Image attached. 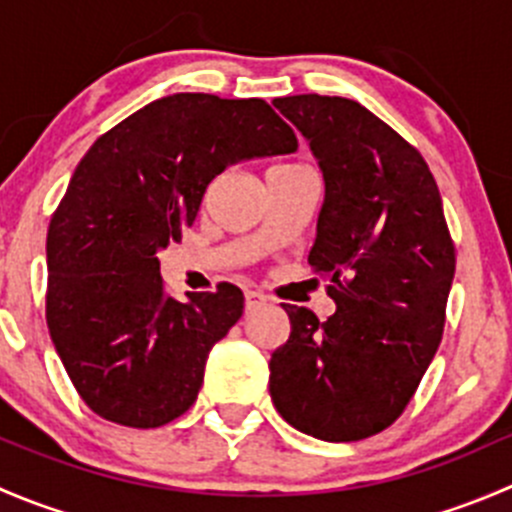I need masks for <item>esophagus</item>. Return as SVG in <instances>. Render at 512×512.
<instances>
[{
  "mask_svg": "<svg viewBox=\"0 0 512 512\" xmlns=\"http://www.w3.org/2000/svg\"><path fill=\"white\" fill-rule=\"evenodd\" d=\"M265 302H267V297L262 292H255V289H247V292H245V309H247V312H252V309H260Z\"/></svg>",
  "mask_w": 512,
  "mask_h": 512,
  "instance_id": "obj_1",
  "label": "esophagus"
}]
</instances>
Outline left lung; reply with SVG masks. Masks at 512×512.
I'll return each instance as SVG.
<instances>
[{"label":"left lung","instance_id":"left-lung-1","mask_svg":"<svg viewBox=\"0 0 512 512\" xmlns=\"http://www.w3.org/2000/svg\"><path fill=\"white\" fill-rule=\"evenodd\" d=\"M309 141L324 205L309 267L337 312L282 304L289 339L270 359V396L289 426L361 441L404 414L446 324L456 247L426 160L369 108L342 96L275 98Z\"/></svg>","mask_w":512,"mask_h":512}]
</instances>
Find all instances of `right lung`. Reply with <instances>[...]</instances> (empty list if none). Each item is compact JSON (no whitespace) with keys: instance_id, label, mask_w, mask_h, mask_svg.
<instances>
[{"instance_id":"add662e5","label":"right lung","mask_w":512,"mask_h":512,"mask_svg":"<svg viewBox=\"0 0 512 512\" xmlns=\"http://www.w3.org/2000/svg\"><path fill=\"white\" fill-rule=\"evenodd\" d=\"M297 151L262 98L173 94L89 148L46 235V324L81 399L106 421L158 428L190 409L215 342L242 317L240 287L165 292L158 250L193 225L227 165Z\"/></svg>"}]
</instances>
